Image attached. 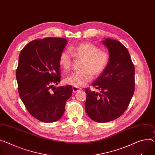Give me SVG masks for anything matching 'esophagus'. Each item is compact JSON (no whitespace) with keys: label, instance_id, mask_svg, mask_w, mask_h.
<instances>
[{"label":"esophagus","instance_id":"1","mask_svg":"<svg viewBox=\"0 0 155 155\" xmlns=\"http://www.w3.org/2000/svg\"><path fill=\"white\" fill-rule=\"evenodd\" d=\"M72 90H73V91H74V93H75V92H77V91H78L79 90H80V88H77V87H73Z\"/></svg>","mask_w":155,"mask_h":155}]
</instances>
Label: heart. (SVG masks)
<instances>
[{
	"instance_id": "1",
	"label": "heart",
	"mask_w": 155,
	"mask_h": 155,
	"mask_svg": "<svg viewBox=\"0 0 155 155\" xmlns=\"http://www.w3.org/2000/svg\"><path fill=\"white\" fill-rule=\"evenodd\" d=\"M68 51L62 52L59 58V64L67 72L72 65V56L75 59H82L80 71L75 72L65 79L67 85L77 88L85 86L92 79L93 75L99 76L107 68L109 57L105 51L100 50L97 46L90 43H82L71 47Z\"/></svg>"
}]
</instances>
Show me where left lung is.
I'll return each mask as SVG.
<instances>
[{
	"mask_svg": "<svg viewBox=\"0 0 155 155\" xmlns=\"http://www.w3.org/2000/svg\"><path fill=\"white\" fill-rule=\"evenodd\" d=\"M102 43L108 49L109 61L106 70L93 82L97 93L85 88V108L97 122L114 120L127 109L135 90V67L129 52L121 43L107 38Z\"/></svg>",
	"mask_w": 155,
	"mask_h": 155,
	"instance_id": "8db88e82",
	"label": "left lung"
}]
</instances>
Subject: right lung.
Returning <instances> with one entry per match:
<instances>
[{
    "label": "right lung",
    "mask_w": 155,
    "mask_h": 155,
    "mask_svg": "<svg viewBox=\"0 0 155 155\" xmlns=\"http://www.w3.org/2000/svg\"><path fill=\"white\" fill-rule=\"evenodd\" d=\"M67 43L61 38L35 39L19 55L16 70L18 93L29 113L41 122L60 119L72 94L70 85L54 87L61 81L59 58Z\"/></svg>",
    "instance_id": "obj_1"
}]
</instances>
